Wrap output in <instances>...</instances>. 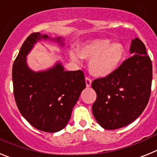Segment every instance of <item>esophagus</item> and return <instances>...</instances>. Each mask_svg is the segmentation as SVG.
Returning <instances> with one entry per match:
<instances>
[{
  "label": "esophagus",
  "instance_id": "obj_1",
  "mask_svg": "<svg viewBox=\"0 0 157 157\" xmlns=\"http://www.w3.org/2000/svg\"><path fill=\"white\" fill-rule=\"evenodd\" d=\"M91 82H92V79L90 77L86 78V84L87 87H90L91 86Z\"/></svg>",
  "mask_w": 157,
  "mask_h": 157
}]
</instances>
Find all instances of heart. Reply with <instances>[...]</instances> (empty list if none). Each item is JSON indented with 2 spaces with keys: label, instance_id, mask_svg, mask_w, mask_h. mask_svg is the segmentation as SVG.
<instances>
[{
  "label": "heart",
  "instance_id": "heart-1",
  "mask_svg": "<svg viewBox=\"0 0 157 157\" xmlns=\"http://www.w3.org/2000/svg\"><path fill=\"white\" fill-rule=\"evenodd\" d=\"M125 48L120 43H112L108 38L90 40L79 47V53L71 52L70 56L75 62L82 56L90 59V71L94 75L105 77L116 70L124 57Z\"/></svg>",
  "mask_w": 157,
  "mask_h": 157
}]
</instances>
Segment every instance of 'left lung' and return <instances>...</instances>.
Instances as JSON below:
<instances>
[{"instance_id": "1", "label": "left lung", "mask_w": 157, "mask_h": 157, "mask_svg": "<svg viewBox=\"0 0 157 157\" xmlns=\"http://www.w3.org/2000/svg\"><path fill=\"white\" fill-rule=\"evenodd\" d=\"M146 48L138 38L133 40L130 53L116 71L91 83L97 93L92 106L94 116L106 130L128 125L142 113L151 94L152 66Z\"/></svg>"}]
</instances>
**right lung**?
<instances>
[{"instance_id": "right-lung-1", "label": "right lung", "mask_w": 157, "mask_h": 157, "mask_svg": "<svg viewBox=\"0 0 157 157\" xmlns=\"http://www.w3.org/2000/svg\"><path fill=\"white\" fill-rule=\"evenodd\" d=\"M48 35L32 33L25 40L12 67L13 93L22 116L34 127L57 132L68 123L72 109L86 88L82 71H67L59 63L45 71L34 72L26 63L34 44ZM56 41H60V37Z\"/></svg>"}]
</instances>
